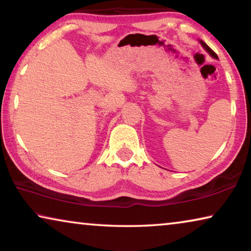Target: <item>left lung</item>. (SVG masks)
Instances as JSON below:
<instances>
[{"instance_id":"obj_1","label":"left lung","mask_w":251,"mask_h":251,"mask_svg":"<svg viewBox=\"0 0 251 251\" xmlns=\"http://www.w3.org/2000/svg\"><path fill=\"white\" fill-rule=\"evenodd\" d=\"M201 44L202 45V48L203 49H205L206 50H207V52L208 53H209L210 55H211V56L212 57H215V58H218V56H217V54H216L215 52H214V50H212L210 48H209V46H208L206 43H205V42H202V41H201Z\"/></svg>"}]
</instances>
